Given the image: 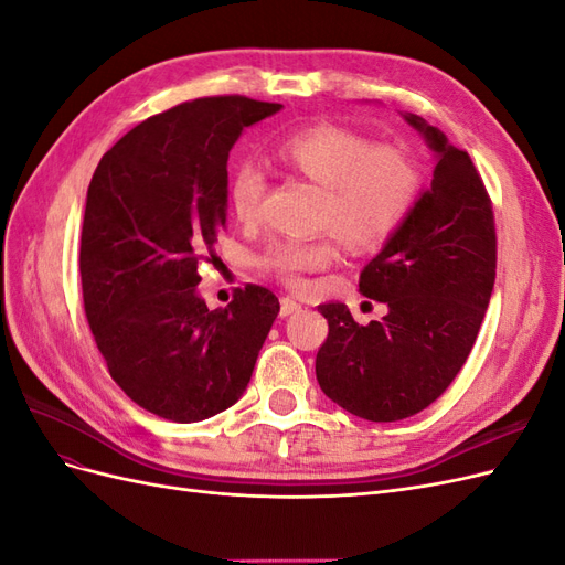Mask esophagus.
<instances>
[{
    "label": "esophagus",
    "mask_w": 565,
    "mask_h": 565,
    "mask_svg": "<svg viewBox=\"0 0 565 565\" xmlns=\"http://www.w3.org/2000/svg\"><path fill=\"white\" fill-rule=\"evenodd\" d=\"M299 309H301V303H299L297 299H292V297H282V299H280V316H282V318L297 313Z\"/></svg>",
    "instance_id": "obj_1"
}]
</instances>
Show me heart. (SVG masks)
Instances as JSON below:
<instances>
[{
	"instance_id": "heart-1",
	"label": "heart",
	"mask_w": 565,
	"mask_h": 565,
	"mask_svg": "<svg viewBox=\"0 0 565 565\" xmlns=\"http://www.w3.org/2000/svg\"><path fill=\"white\" fill-rule=\"evenodd\" d=\"M276 158L322 185L318 224L330 228L351 252H370L393 237L413 212L422 172L415 152L403 143H372L365 134L339 125H311L287 134ZM266 174L243 162L231 179V210L241 221L259 214ZM330 237H282L270 243L259 266L287 287L303 289L309 273L334 262Z\"/></svg>"
}]
</instances>
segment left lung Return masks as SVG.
Returning <instances> with one entry per match:
<instances>
[{"label":"left lung","mask_w":565,"mask_h":565,"mask_svg":"<svg viewBox=\"0 0 565 565\" xmlns=\"http://www.w3.org/2000/svg\"><path fill=\"white\" fill-rule=\"evenodd\" d=\"M405 119L438 162L429 191L358 280L388 313L358 324L344 303L318 306L330 324L318 384L370 422L413 417L443 396L473 349L498 268L492 202L469 152L422 117Z\"/></svg>","instance_id":"8db88e82"}]
</instances>
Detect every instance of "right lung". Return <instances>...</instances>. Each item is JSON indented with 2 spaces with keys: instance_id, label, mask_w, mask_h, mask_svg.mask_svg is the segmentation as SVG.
<instances>
[{
  "instance_id": "1",
  "label": "right lung",
  "mask_w": 565,
  "mask_h": 565,
  "mask_svg": "<svg viewBox=\"0 0 565 565\" xmlns=\"http://www.w3.org/2000/svg\"><path fill=\"white\" fill-rule=\"evenodd\" d=\"M280 104L247 96L185 100L127 131L87 191L79 276L89 328L115 384L148 413L191 424L249 384L278 297L262 285L210 311L202 262L226 228L228 152Z\"/></svg>"
}]
</instances>
